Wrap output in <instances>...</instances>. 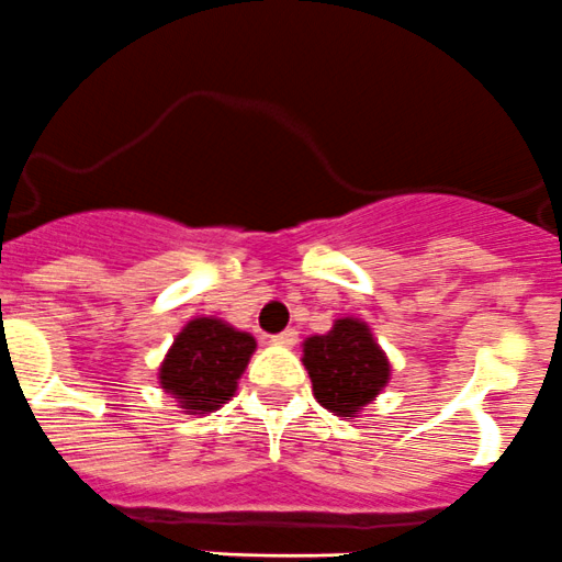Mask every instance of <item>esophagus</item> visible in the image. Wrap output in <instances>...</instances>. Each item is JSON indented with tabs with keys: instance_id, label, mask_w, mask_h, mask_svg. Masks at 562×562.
Masks as SVG:
<instances>
[{
	"instance_id": "34e87169",
	"label": "esophagus",
	"mask_w": 562,
	"mask_h": 562,
	"mask_svg": "<svg viewBox=\"0 0 562 562\" xmlns=\"http://www.w3.org/2000/svg\"><path fill=\"white\" fill-rule=\"evenodd\" d=\"M297 341V330L295 328H286L281 334L272 336V345H281V347H292Z\"/></svg>"
}]
</instances>
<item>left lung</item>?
Returning a JSON list of instances; mask_svg holds the SVG:
<instances>
[{"label": "left lung", "mask_w": 562, "mask_h": 562, "mask_svg": "<svg viewBox=\"0 0 562 562\" xmlns=\"http://www.w3.org/2000/svg\"><path fill=\"white\" fill-rule=\"evenodd\" d=\"M303 364L317 403L336 416H356L370 405L392 372L370 325L356 317H341L328 334L308 336L303 341Z\"/></svg>", "instance_id": "left-lung-1"}]
</instances>
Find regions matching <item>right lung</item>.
Instances as JSON below:
<instances>
[{"mask_svg": "<svg viewBox=\"0 0 562 562\" xmlns=\"http://www.w3.org/2000/svg\"><path fill=\"white\" fill-rule=\"evenodd\" d=\"M256 339L215 317H195L181 328L159 367V383L190 414H210L237 392Z\"/></svg>", "mask_w": 562, "mask_h": 562, "instance_id": "add662e5", "label": "right lung"}]
</instances>
